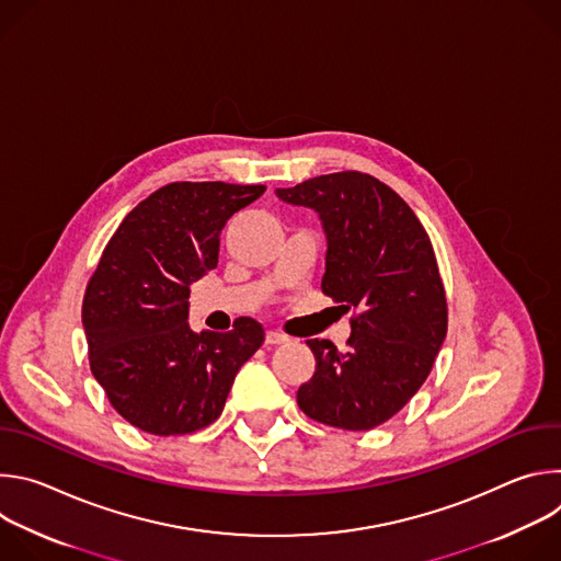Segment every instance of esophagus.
<instances>
[{"mask_svg":"<svg viewBox=\"0 0 561 561\" xmlns=\"http://www.w3.org/2000/svg\"><path fill=\"white\" fill-rule=\"evenodd\" d=\"M288 342V337L284 335V333H279V331H266V344L268 346H279V344H286Z\"/></svg>","mask_w":561,"mask_h":561,"instance_id":"esophagus-1","label":"esophagus"}]
</instances>
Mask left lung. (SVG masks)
<instances>
[{
	"label": "left lung",
	"instance_id": "obj_1",
	"mask_svg": "<svg viewBox=\"0 0 561 561\" xmlns=\"http://www.w3.org/2000/svg\"><path fill=\"white\" fill-rule=\"evenodd\" d=\"M275 195L317 213L327 234L322 290L357 310L346 351L329 340L306 342L314 373L299 386L297 404L327 426L370 431L409 404L446 337V293L431 239L402 197L357 171Z\"/></svg>",
	"mask_w": 561,
	"mask_h": 561
}]
</instances>
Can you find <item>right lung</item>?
Returning <instances> with one entry per match:
<instances>
[{
	"mask_svg": "<svg viewBox=\"0 0 561 561\" xmlns=\"http://www.w3.org/2000/svg\"><path fill=\"white\" fill-rule=\"evenodd\" d=\"M264 191L169 184L139 202L104 249L82 306L91 370L139 431L169 437L213 424L237 370L262 346L264 329L251 317L230 333H193L188 297L217 266L226 221Z\"/></svg>",
	"mask_w": 561,
	"mask_h": 561,
	"instance_id": "1",
	"label": "right lung"
}]
</instances>
